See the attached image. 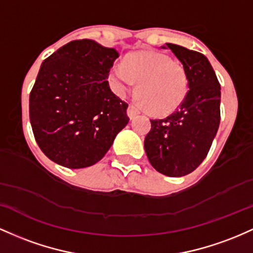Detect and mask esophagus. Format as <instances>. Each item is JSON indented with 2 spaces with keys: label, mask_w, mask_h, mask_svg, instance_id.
Here are the masks:
<instances>
[{
  "label": "esophagus",
  "mask_w": 253,
  "mask_h": 253,
  "mask_svg": "<svg viewBox=\"0 0 253 253\" xmlns=\"http://www.w3.org/2000/svg\"><path fill=\"white\" fill-rule=\"evenodd\" d=\"M138 113L140 112H138V110L136 109L134 105H129V107H127V116H129L130 118H135Z\"/></svg>",
  "instance_id": "obj_1"
}]
</instances>
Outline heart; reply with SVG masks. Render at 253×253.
<instances>
[{
	"instance_id": "heart-1",
	"label": "heart",
	"mask_w": 253,
	"mask_h": 253,
	"mask_svg": "<svg viewBox=\"0 0 253 253\" xmlns=\"http://www.w3.org/2000/svg\"><path fill=\"white\" fill-rule=\"evenodd\" d=\"M137 82L138 103L157 116L174 112L185 100L189 89L184 68L169 56L154 51L131 53L124 64H115L110 72V84L119 96L132 92Z\"/></svg>"
}]
</instances>
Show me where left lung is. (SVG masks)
I'll return each instance as SVG.
<instances>
[{"instance_id":"left-lung-1","label":"left lung","mask_w":253,"mask_h":253,"mask_svg":"<svg viewBox=\"0 0 253 253\" xmlns=\"http://www.w3.org/2000/svg\"><path fill=\"white\" fill-rule=\"evenodd\" d=\"M183 64L189 90L174 113L152 119L144 138L149 163L167 177H183L195 171L206 159L220 124L221 92L211 62L202 53L166 42Z\"/></svg>"}]
</instances>
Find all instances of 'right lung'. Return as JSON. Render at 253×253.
<instances>
[{"mask_svg": "<svg viewBox=\"0 0 253 253\" xmlns=\"http://www.w3.org/2000/svg\"><path fill=\"white\" fill-rule=\"evenodd\" d=\"M119 56L92 39L63 45L42 62L30 94V121L39 148L68 169L92 166L129 122L109 73Z\"/></svg>", "mask_w": 253, "mask_h": 253, "instance_id": "1", "label": "right lung"}]
</instances>
